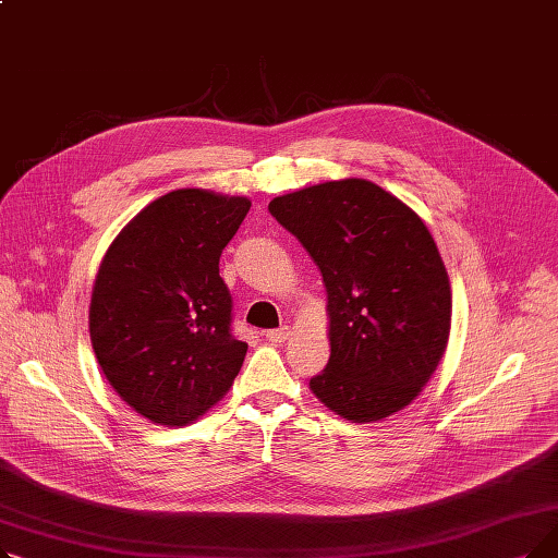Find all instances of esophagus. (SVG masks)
Here are the masks:
<instances>
[{"instance_id":"34e87169","label":"esophagus","mask_w":558,"mask_h":558,"mask_svg":"<svg viewBox=\"0 0 558 558\" xmlns=\"http://www.w3.org/2000/svg\"><path fill=\"white\" fill-rule=\"evenodd\" d=\"M287 337H289V328L287 326L276 328V330H267V339L271 343H282V341H287Z\"/></svg>"}]
</instances>
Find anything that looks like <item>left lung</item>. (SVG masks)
Returning a JSON list of instances; mask_svg holds the SVG:
<instances>
[{"label": "left lung", "mask_w": 558, "mask_h": 558, "mask_svg": "<svg viewBox=\"0 0 558 558\" xmlns=\"http://www.w3.org/2000/svg\"><path fill=\"white\" fill-rule=\"evenodd\" d=\"M269 213L307 248L328 289L330 360L310 389L355 423L400 412L450 335V282L427 226L362 179L278 196Z\"/></svg>", "instance_id": "obj_1"}]
</instances>
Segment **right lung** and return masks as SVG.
Masks as SVG:
<instances>
[{
	"instance_id": "right-lung-1",
	"label": "right lung",
	"mask_w": 558,
	"mask_h": 558,
	"mask_svg": "<svg viewBox=\"0 0 558 558\" xmlns=\"http://www.w3.org/2000/svg\"><path fill=\"white\" fill-rule=\"evenodd\" d=\"M248 210L242 196L175 190L110 244L93 289L90 339L112 389L144 418L187 425L238 377L248 345L232 335L219 257Z\"/></svg>"
}]
</instances>
